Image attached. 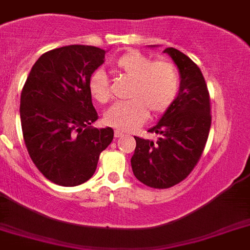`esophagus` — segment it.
Segmentation results:
<instances>
[{
  "label": "esophagus",
  "instance_id": "34e87169",
  "mask_svg": "<svg viewBox=\"0 0 250 250\" xmlns=\"http://www.w3.org/2000/svg\"><path fill=\"white\" fill-rule=\"evenodd\" d=\"M123 135H124V132L121 131V130L116 129L115 131H114V136H115V137H121V136H123Z\"/></svg>",
  "mask_w": 250,
  "mask_h": 250
}]
</instances>
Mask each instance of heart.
Wrapping results in <instances>:
<instances>
[{
    "mask_svg": "<svg viewBox=\"0 0 250 250\" xmlns=\"http://www.w3.org/2000/svg\"><path fill=\"white\" fill-rule=\"evenodd\" d=\"M121 75L131 80L127 102L116 103L106 110L104 121L123 131L141 126L151 115H161L173 104L180 89V77L176 67L166 61L153 62L139 50H129L115 61ZM89 91L99 103L111 98L110 83L105 72L98 69L89 78Z\"/></svg>",
    "mask_w": 250,
    "mask_h": 250,
    "instance_id": "b5f03b06",
    "label": "heart"
}]
</instances>
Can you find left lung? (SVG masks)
Instances as JSON below:
<instances>
[{
  "instance_id": "1",
  "label": "left lung",
  "mask_w": 250,
  "mask_h": 250,
  "mask_svg": "<svg viewBox=\"0 0 250 250\" xmlns=\"http://www.w3.org/2000/svg\"><path fill=\"white\" fill-rule=\"evenodd\" d=\"M156 47V45H151ZM180 73V90L173 104L148 131L156 141L135 137L131 157L137 180L152 188H168L191 173L201 159L210 127L209 94L201 69L186 54L166 48Z\"/></svg>"
}]
</instances>
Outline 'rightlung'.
<instances>
[{"label": "right lung", "instance_id": "right-lung-1", "mask_svg": "<svg viewBox=\"0 0 250 250\" xmlns=\"http://www.w3.org/2000/svg\"><path fill=\"white\" fill-rule=\"evenodd\" d=\"M105 61V50L72 44L52 49L34 63L21 94V125L32 161L61 186L86 182L103 150L113 141L111 127H93L98 113L89 78Z\"/></svg>", "mask_w": 250, "mask_h": 250}]
</instances>
